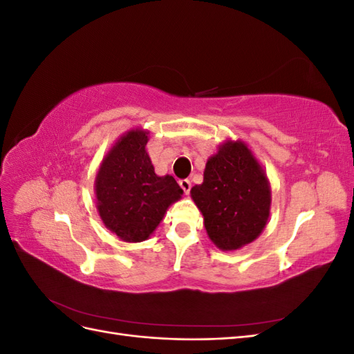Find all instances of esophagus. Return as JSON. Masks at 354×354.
I'll return each instance as SVG.
<instances>
[{"label": "esophagus", "instance_id": "obj_1", "mask_svg": "<svg viewBox=\"0 0 354 354\" xmlns=\"http://www.w3.org/2000/svg\"><path fill=\"white\" fill-rule=\"evenodd\" d=\"M178 185H180V187H181V189H183L185 194L187 195L189 192H190V187H192L190 180H187V178H185V180H180V181H178Z\"/></svg>", "mask_w": 354, "mask_h": 354}]
</instances>
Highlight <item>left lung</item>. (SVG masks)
<instances>
[{
    "label": "left lung",
    "instance_id": "8db88e82",
    "mask_svg": "<svg viewBox=\"0 0 354 354\" xmlns=\"http://www.w3.org/2000/svg\"><path fill=\"white\" fill-rule=\"evenodd\" d=\"M209 239L221 251L251 243L264 230L272 192L264 169L241 140L218 146L203 171L202 185L190 190Z\"/></svg>",
    "mask_w": 354,
    "mask_h": 354
}]
</instances>
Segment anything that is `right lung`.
<instances>
[{
    "mask_svg": "<svg viewBox=\"0 0 354 354\" xmlns=\"http://www.w3.org/2000/svg\"><path fill=\"white\" fill-rule=\"evenodd\" d=\"M149 131L130 130L102 160L95 203L104 226L125 242L146 241L183 190L173 176L155 174L146 152Z\"/></svg>",
    "mask_w": 354,
    "mask_h": 354,
    "instance_id": "right-lung-1",
    "label": "right lung"
}]
</instances>
